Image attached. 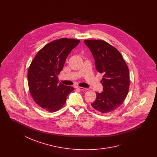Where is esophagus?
Instances as JSON below:
<instances>
[{
  "label": "esophagus",
  "mask_w": 157,
  "mask_h": 157,
  "mask_svg": "<svg viewBox=\"0 0 157 157\" xmlns=\"http://www.w3.org/2000/svg\"><path fill=\"white\" fill-rule=\"evenodd\" d=\"M77 88H78L79 90H87L88 89L86 88H83V87H77Z\"/></svg>",
  "instance_id": "1"
}]
</instances>
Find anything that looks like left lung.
<instances>
[{
    "mask_svg": "<svg viewBox=\"0 0 157 157\" xmlns=\"http://www.w3.org/2000/svg\"><path fill=\"white\" fill-rule=\"evenodd\" d=\"M95 59L98 72L103 73L104 91L97 92L91 104L98 111L111 112L122 104L129 88V73L121 53L112 45L101 40H85Z\"/></svg>",
    "mask_w": 157,
    "mask_h": 157,
    "instance_id": "8db88e82",
    "label": "left lung"
}]
</instances>
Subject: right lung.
<instances>
[{
  "instance_id": "right-lung-1",
  "label": "right lung",
  "mask_w": 157,
  "mask_h": 157,
  "mask_svg": "<svg viewBox=\"0 0 157 157\" xmlns=\"http://www.w3.org/2000/svg\"><path fill=\"white\" fill-rule=\"evenodd\" d=\"M79 42L67 38L53 40L44 46L30 63L28 72L29 91L35 102L47 111L60 109L74 90L71 86L59 83L58 75L68 55Z\"/></svg>"
}]
</instances>
